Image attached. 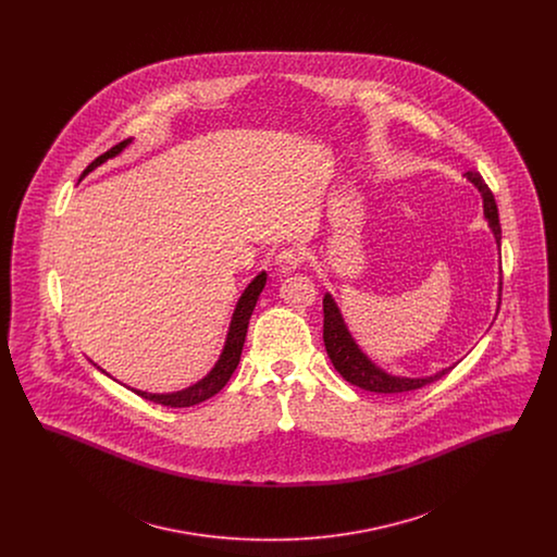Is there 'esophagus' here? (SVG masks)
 I'll return each instance as SVG.
<instances>
[{"instance_id":"esophagus-1","label":"esophagus","mask_w":557,"mask_h":557,"mask_svg":"<svg viewBox=\"0 0 557 557\" xmlns=\"http://www.w3.org/2000/svg\"><path fill=\"white\" fill-rule=\"evenodd\" d=\"M302 259H305V252L298 246H288V248L280 250V255L275 257V263L282 273H290L294 269L302 265Z\"/></svg>"}]
</instances>
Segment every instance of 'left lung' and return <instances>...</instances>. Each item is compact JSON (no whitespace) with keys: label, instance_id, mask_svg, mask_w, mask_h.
Wrapping results in <instances>:
<instances>
[{"label":"left lung","instance_id":"1","mask_svg":"<svg viewBox=\"0 0 557 557\" xmlns=\"http://www.w3.org/2000/svg\"><path fill=\"white\" fill-rule=\"evenodd\" d=\"M466 177H468V182H472L478 187V191L482 196L484 219L488 221V227L495 236L499 255H502V225H499V212H497L495 196L478 173L468 171ZM499 305H502V280H499ZM323 343H325L330 361L334 363V368L345 377L346 382H350L352 386H359L363 391H370V393L395 395V393L416 391V388H422L425 384L443 377L445 373H449L455 368V366H450V368L436 371L425 377L395 375V373H388V371L377 368L350 336L343 313L330 292H325V296H323Z\"/></svg>","mask_w":557,"mask_h":557}]
</instances>
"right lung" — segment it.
I'll use <instances>...</instances> for the list:
<instances>
[{
  "instance_id": "obj_1",
  "label": "right lung",
  "mask_w": 557,
  "mask_h": 557,
  "mask_svg": "<svg viewBox=\"0 0 557 557\" xmlns=\"http://www.w3.org/2000/svg\"><path fill=\"white\" fill-rule=\"evenodd\" d=\"M129 144H132V139H125V141L116 144L114 148H110L102 157H98V159L94 160V162L83 171L81 177H85L87 173H91L96 166L104 164L108 159L119 157ZM265 284L267 273L265 271H261V273L246 286V290L242 292V296H239L238 302H236V309H234V313H232V321H230V330H227V338H225L223 350H221V355H219L214 368H212L202 380H198L196 384L187 386L184 391H177V393L157 395V393H146V391L132 388L133 393L139 395L141 398H146V400L164 405V407H191V405H198V403H202V400H207V398L214 397V395L230 382L232 373L238 368L242 346H244L246 332H248V321H250V315H252V311H255V307H257V300H259V294L263 292ZM98 370H100V368H98ZM104 373H107V371H104Z\"/></svg>"
}]
</instances>
